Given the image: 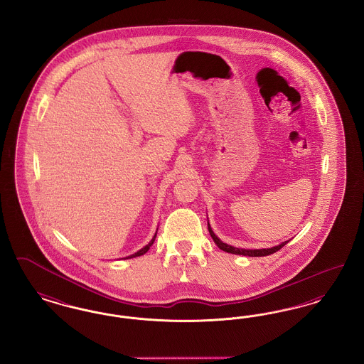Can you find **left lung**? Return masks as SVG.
I'll return each instance as SVG.
<instances>
[{
	"mask_svg": "<svg viewBox=\"0 0 364 364\" xmlns=\"http://www.w3.org/2000/svg\"><path fill=\"white\" fill-rule=\"evenodd\" d=\"M208 232H210V236L213 237L214 242L218 245V248H221L223 251L229 252V254H235V255H244V257H266V255H270L273 252H277L278 250H281L285 244L288 242H281L276 247H272V248H260V250H245V248H237V247H233V245H229L226 242H221L215 233L213 232L211 226L208 223Z\"/></svg>",
	"mask_w": 364,
	"mask_h": 364,
	"instance_id": "8db88e82",
	"label": "left lung"
}]
</instances>
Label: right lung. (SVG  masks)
<instances>
[{
    "label": "right lung",
    "mask_w": 364,
    "mask_h": 364,
    "mask_svg": "<svg viewBox=\"0 0 364 364\" xmlns=\"http://www.w3.org/2000/svg\"><path fill=\"white\" fill-rule=\"evenodd\" d=\"M156 233L154 235V237L151 239V242H149L147 245H144L141 250H139L138 252H135V254H132V255H129V257H127L125 259H131V258H136V257H140V255H143V254H146L149 250H150V247L153 245V242L156 240Z\"/></svg>",
    "instance_id": "add662e5"
}]
</instances>
